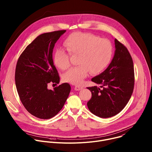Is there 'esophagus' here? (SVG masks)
I'll list each match as a JSON object with an SVG mask.
<instances>
[{"instance_id":"1","label":"esophagus","mask_w":152,"mask_h":152,"mask_svg":"<svg viewBox=\"0 0 152 152\" xmlns=\"http://www.w3.org/2000/svg\"><path fill=\"white\" fill-rule=\"evenodd\" d=\"M83 86H79V85H76V86H75V90L76 91H79V90L83 89Z\"/></svg>"}]
</instances>
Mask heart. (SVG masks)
<instances>
[{"label": "heart", "instance_id": "obj_1", "mask_svg": "<svg viewBox=\"0 0 152 152\" xmlns=\"http://www.w3.org/2000/svg\"><path fill=\"white\" fill-rule=\"evenodd\" d=\"M64 46L70 55H78V66L62 76L64 82L74 85L82 83L90 72L97 74L104 70L113 54V47L109 40L90 33H73L65 39ZM53 62L61 70H66L70 66V56L64 50L58 49L54 54Z\"/></svg>", "mask_w": 152, "mask_h": 152}]
</instances>
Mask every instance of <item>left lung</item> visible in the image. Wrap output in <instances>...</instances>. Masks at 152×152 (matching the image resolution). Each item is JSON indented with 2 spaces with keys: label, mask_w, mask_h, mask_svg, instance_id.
Masks as SVG:
<instances>
[{
  "label": "left lung",
  "mask_w": 152,
  "mask_h": 152,
  "mask_svg": "<svg viewBox=\"0 0 152 152\" xmlns=\"http://www.w3.org/2000/svg\"><path fill=\"white\" fill-rule=\"evenodd\" d=\"M115 52L111 63L91 80L102 86L88 87L92 94L87 106L91 113L109 118L120 113L133 93L135 83L134 62L126 47L115 39Z\"/></svg>",
  "instance_id": "obj_1"
}]
</instances>
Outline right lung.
Segmentation results:
<instances>
[{
	"label": "right lung",
	"instance_id": "add662e5",
	"mask_svg": "<svg viewBox=\"0 0 152 152\" xmlns=\"http://www.w3.org/2000/svg\"><path fill=\"white\" fill-rule=\"evenodd\" d=\"M66 30L42 34L29 44L19 56L15 81L19 98L26 110L41 119L55 116L66 103L71 86L68 83L48 89L59 82L52 53L55 44Z\"/></svg>",
	"mask_w": 152,
	"mask_h": 152
}]
</instances>
